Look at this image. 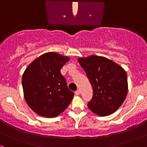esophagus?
I'll use <instances>...</instances> for the list:
<instances>
[{
    "mask_svg": "<svg viewBox=\"0 0 147 147\" xmlns=\"http://www.w3.org/2000/svg\"><path fill=\"white\" fill-rule=\"evenodd\" d=\"M75 94H76V95H80V90H77V91L75 92Z\"/></svg>",
    "mask_w": 147,
    "mask_h": 147,
    "instance_id": "34e87169",
    "label": "esophagus"
}]
</instances>
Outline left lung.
<instances>
[{
  "label": "left lung",
  "instance_id": "left-lung-1",
  "mask_svg": "<svg viewBox=\"0 0 147 147\" xmlns=\"http://www.w3.org/2000/svg\"><path fill=\"white\" fill-rule=\"evenodd\" d=\"M93 88V97L87 104L96 115L106 117L116 112L128 92L126 71L117 63L102 56L79 57Z\"/></svg>",
  "mask_w": 147,
  "mask_h": 147
}]
</instances>
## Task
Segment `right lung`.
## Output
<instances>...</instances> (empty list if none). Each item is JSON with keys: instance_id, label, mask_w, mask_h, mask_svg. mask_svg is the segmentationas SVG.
<instances>
[{"instance_id": "obj_1", "label": "right lung", "mask_w": 147, "mask_h": 147, "mask_svg": "<svg viewBox=\"0 0 147 147\" xmlns=\"http://www.w3.org/2000/svg\"><path fill=\"white\" fill-rule=\"evenodd\" d=\"M68 56L55 52L41 55L26 67L22 78L25 100L38 115L53 118L65 110L74 97L60 69Z\"/></svg>"}]
</instances>
